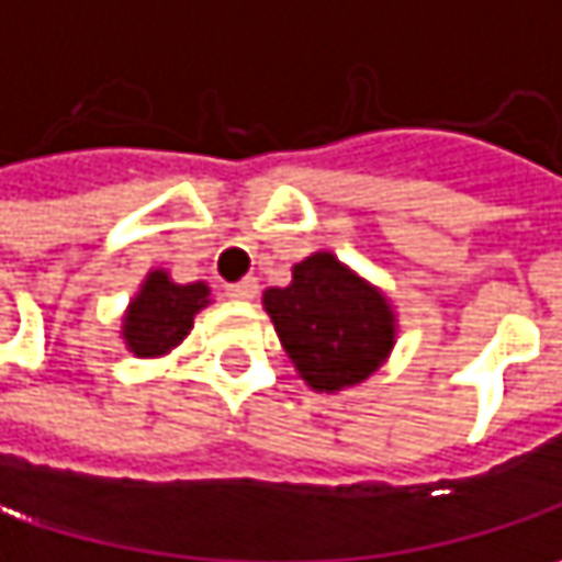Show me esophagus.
<instances>
[{"mask_svg":"<svg viewBox=\"0 0 562 562\" xmlns=\"http://www.w3.org/2000/svg\"><path fill=\"white\" fill-rule=\"evenodd\" d=\"M225 292H228L231 299H254V295H257V280H254V277H244L240 282L225 285Z\"/></svg>","mask_w":562,"mask_h":562,"instance_id":"34e87169","label":"esophagus"}]
</instances>
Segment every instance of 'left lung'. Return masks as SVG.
Listing matches in <instances>:
<instances>
[{
    "instance_id": "8db88e82",
    "label": "left lung",
    "mask_w": 562,
    "mask_h": 562,
    "mask_svg": "<svg viewBox=\"0 0 562 562\" xmlns=\"http://www.w3.org/2000/svg\"><path fill=\"white\" fill-rule=\"evenodd\" d=\"M263 305L302 380L315 389L363 383L392 350L385 299L331 254L295 263L285 289H267Z\"/></svg>"
}]
</instances>
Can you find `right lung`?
Masks as SVG:
<instances>
[{
  "label": "right lung",
  "mask_w": 562,
  "mask_h": 562,
  "mask_svg": "<svg viewBox=\"0 0 562 562\" xmlns=\"http://www.w3.org/2000/svg\"><path fill=\"white\" fill-rule=\"evenodd\" d=\"M209 302L205 282H170L154 270L125 315V344L137 357H160L173 350L192 328L195 312Z\"/></svg>",
  "instance_id": "right-lung-1"
}]
</instances>
